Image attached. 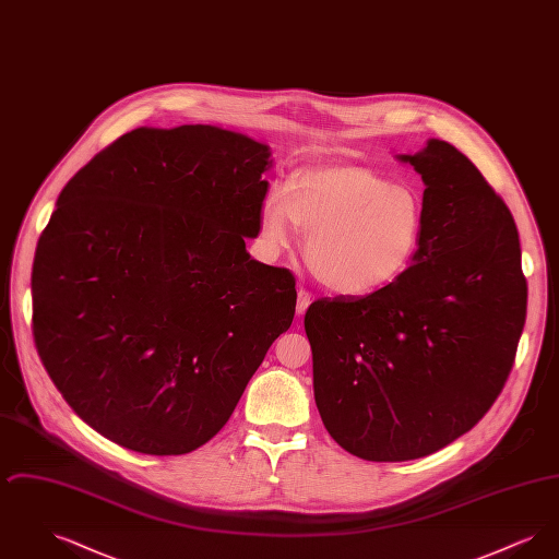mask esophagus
I'll return each mask as SVG.
<instances>
[{
    "label": "esophagus",
    "instance_id": "1",
    "mask_svg": "<svg viewBox=\"0 0 559 559\" xmlns=\"http://www.w3.org/2000/svg\"><path fill=\"white\" fill-rule=\"evenodd\" d=\"M310 301H312V295L306 292V289H299V293H297V314H299V317L308 310Z\"/></svg>",
    "mask_w": 559,
    "mask_h": 559
}]
</instances>
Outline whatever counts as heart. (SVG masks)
Wrapping results in <instances>:
<instances>
[{"mask_svg": "<svg viewBox=\"0 0 559 559\" xmlns=\"http://www.w3.org/2000/svg\"><path fill=\"white\" fill-rule=\"evenodd\" d=\"M424 203L406 185L369 167H312L287 190L270 192L262 239L272 253L287 249L297 226L308 233L306 264L320 285L367 295L396 283L424 239Z\"/></svg>", "mask_w": 559, "mask_h": 559, "instance_id": "1", "label": "heart"}]
</instances>
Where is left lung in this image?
I'll use <instances>...</instances> for the list:
<instances>
[{
	"mask_svg": "<svg viewBox=\"0 0 559 559\" xmlns=\"http://www.w3.org/2000/svg\"><path fill=\"white\" fill-rule=\"evenodd\" d=\"M424 178V239L385 289L310 304L314 399L347 452L421 459L499 399L526 322L520 237L501 194L444 140L400 155Z\"/></svg>",
	"mask_w": 559,
	"mask_h": 559,
	"instance_id": "obj_1",
	"label": "left lung"
}]
</instances>
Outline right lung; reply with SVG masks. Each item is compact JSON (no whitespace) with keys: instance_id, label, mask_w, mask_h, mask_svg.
Masks as SVG:
<instances>
[{"instance_id":"add662e5","label":"right lung","mask_w":559,"mask_h":559,"mask_svg":"<svg viewBox=\"0 0 559 559\" xmlns=\"http://www.w3.org/2000/svg\"><path fill=\"white\" fill-rule=\"evenodd\" d=\"M267 146L212 126L138 128L69 180L33 260V337L53 385L110 442L197 451L226 426L295 276L249 258Z\"/></svg>"}]
</instances>
